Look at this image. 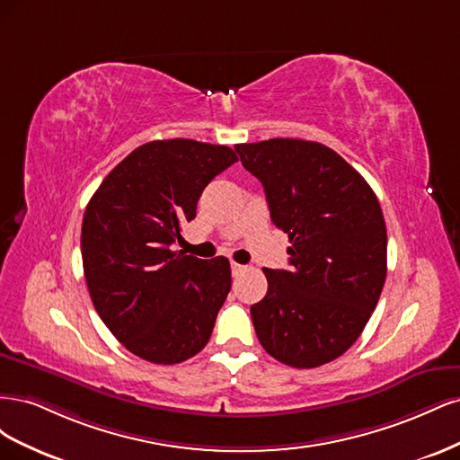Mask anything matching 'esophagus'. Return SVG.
Instances as JSON below:
<instances>
[{"label":"esophagus","mask_w":460,"mask_h":460,"mask_svg":"<svg viewBox=\"0 0 460 460\" xmlns=\"http://www.w3.org/2000/svg\"><path fill=\"white\" fill-rule=\"evenodd\" d=\"M230 267H232V274L234 276H238V274H242L245 270V267H243V264H240V262H232Z\"/></svg>","instance_id":"34e87169"}]
</instances>
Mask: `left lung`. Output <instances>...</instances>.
Returning <instances> with one entry per match:
<instances>
[{"label":"left lung","instance_id":"1","mask_svg":"<svg viewBox=\"0 0 460 460\" xmlns=\"http://www.w3.org/2000/svg\"><path fill=\"white\" fill-rule=\"evenodd\" d=\"M235 151L291 242L289 270L262 269L269 291L252 305L257 338L288 367L326 365L357 341L382 294L387 234L378 198L323 144L274 137Z\"/></svg>","mask_w":460,"mask_h":460}]
</instances>
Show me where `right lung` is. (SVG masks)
Here are the masks:
<instances>
[{
  "label": "right lung",
  "mask_w": 460,
  "mask_h": 460,
  "mask_svg": "<svg viewBox=\"0 0 460 460\" xmlns=\"http://www.w3.org/2000/svg\"><path fill=\"white\" fill-rule=\"evenodd\" d=\"M235 161L226 146L149 142L105 176L86 207L80 247L93 307L149 363H182L211 338L232 286L230 262L184 255L174 243L205 186Z\"/></svg>",
  "instance_id": "1"
}]
</instances>
